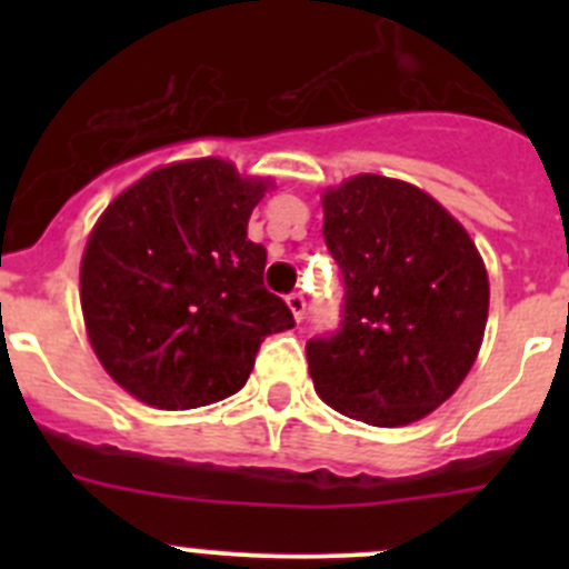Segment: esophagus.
Wrapping results in <instances>:
<instances>
[{"instance_id": "34e87169", "label": "esophagus", "mask_w": 569, "mask_h": 569, "mask_svg": "<svg viewBox=\"0 0 569 569\" xmlns=\"http://www.w3.org/2000/svg\"><path fill=\"white\" fill-rule=\"evenodd\" d=\"M286 306L291 308V313H295V319H297V321L306 319L308 302H306V295H302V291H295V295L286 297Z\"/></svg>"}]
</instances>
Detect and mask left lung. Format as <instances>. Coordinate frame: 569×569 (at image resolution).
<instances>
[{"mask_svg":"<svg viewBox=\"0 0 569 569\" xmlns=\"http://www.w3.org/2000/svg\"><path fill=\"white\" fill-rule=\"evenodd\" d=\"M325 244L343 278L341 325L306 343L313 388L371 427H405L460 388L485 338L490 283L468 231L407 181L327 189Z\"/></svg>","mask_w":569,"mask_h":569,"instance_id":"8db88e82","label":"left lung"}]
</instances>
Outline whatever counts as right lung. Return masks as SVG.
Returning <instances> with one entry per match:
<instances>
[{"mask_svg": "<svg viewBox=\"0 0 569 569\" xmlns=\"http://www.w3.org/2000/svg\"><path fill=\"white\" fill-rule=\"evenodd\" d=\"M267 192L231 162L159 168L120 192L82 256L79 297L107 375L159 410L237 393L258 347L295 327L263 286L267 250L248 220Z\"/></svg>", "mask_w": 569, "mask_h": 569, "instance_id": "obj_1", "label": "right lung"}]
</instances>
